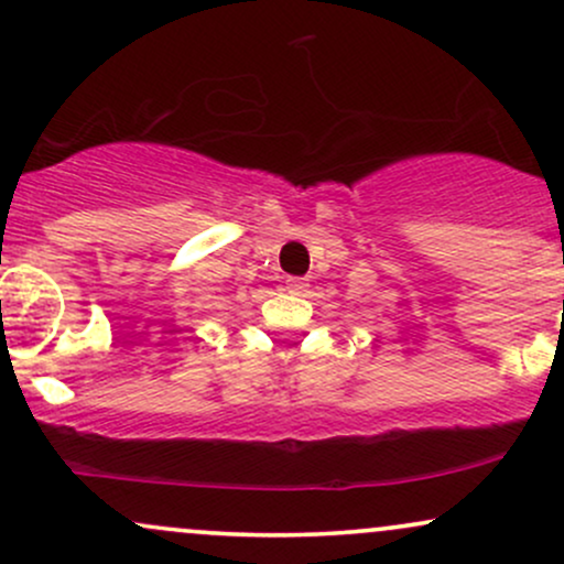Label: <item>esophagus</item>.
<instances>
[{
	"label": "esophagus",
	"mask_w": 564,
	"mask_h": 564,
	"mask_svg": "<svg viewBox=\"0 0 564 564\" xmlns=\"http://www.w3.org/2000/svg\"><path fill=\"white\" fill-rule=\"evenodd\" d=\"M310 283L304 281V278H289L286 281V291L289 294H307Z\"/></svg>",
	"instance_id": "esophagus-1"
}]
</instances>
